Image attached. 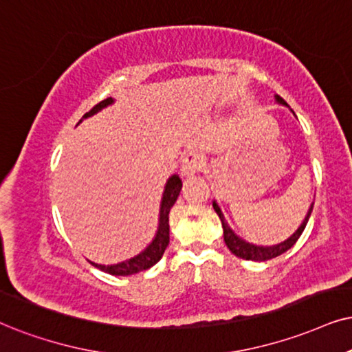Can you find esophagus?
I'll list each match as a JSON object with an SVG mask.
<instances>
[{
  "label": "esophagus",
  "instance_id": "obj_1",
  "mask_svg": "<svg viewBox=\"0 0 352 352\" xmlns=\"http://www.w3.org/2000/svg\"><path fill=\"white\" fill-rule=\"evenodd\" d=\"M203 166H204L203 155H199L198 153H188L184 159H182L180 172L185 179H188V177H193L195 173L201 172Z\"/></svg>",
  "mask_w": 352,
  "mask_h": 352
}]
</instances>
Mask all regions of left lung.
I'll list each match as a JSON object with an SVG mask.
<instances>
[{
  "label": "left lung",
  "instance_id": "8db88e82",
  "mask_svg": "<svg viewBox=\"0 0 352 352\" xmlns=\"http://www.w3.org/2000/svg\"><path fill=\"white\" fill-rule=\"evenodd\" d=\"M276 102L281 105H287L286 100L283 99V97L276 96ZM212 208H214V211L217 212V216H219V219L222 222V229H224V242L226 245H228V248L230 252L234 253L235 256L239 258H243V260H252V261H266V260H271V258H276L279 255H283L284 252H287L289 248H291L294 243L299 240L300 234L304 232L307 222H309V217L310 214H312V209H314V204H310V209L309 212H307L305 219L304 222L300 224V228L296 230L294 234L291 235L287 240H284V242L278 243V245H273V247H260V245H253V243H248L245 242L243 239H240L239 235L234 234V230L229 228V224L226 222L224 216H222V211L219 209V206H217V203L214 201L212 203Z\"/></svg>",
  "mask_w": 352,
  "mask_h": 352
}]
</instances>
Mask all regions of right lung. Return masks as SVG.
Segmentation results:
<instances>
[{"mask_svg": "<svg viewBox=\"0 0 352 352\" xmlns=\"http://www.w3.org/2000/svg\"><path fill=\"white\" fill-rule=\"evenodd\" d=\"M110 104H113L112 97H109V99L102 100L97 105L92 107L87 113H84L82 118L92 117V115L97 113L102 109H105V107ZM180 190H182L180 177L172 175L170 179L167 180L166 188H164L162 201H161V212H159L157 234H155L153 242H151L149 245L140 253V255L133 256V258H130V260L122 261V263H117V265H107L105 266V265L92 263V261H91V265L102 271H105V273H109V274L128 276V274L140 273V271L149 270L151 266H154L155 263H157V261L162 258L164 252H166V248L168 245V212H170V208L173 206V203L177 201V198H179Z\"/></svg>", "mask_w": 352, "mask_h": 352, "instance_id": "obj_1", "label": "right lung"}]
</instances>
